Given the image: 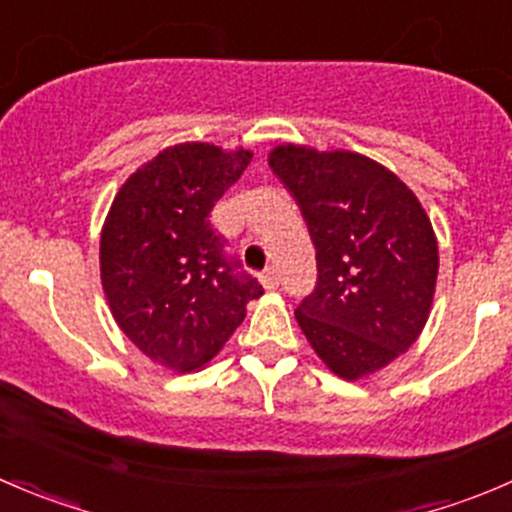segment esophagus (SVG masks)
<instances>
[{
    "label": "esophagus",
    "mask_w": 512,
    "mask_h": 512,
    "mask_svg": "<svg viewBox=\"0 0 512 512\" xmlns=\"http://www.w3.org/2000/svg\"><path fill=\"white\" fill-rule=\"evenodd\" d=\"M260 282H262V287L270 289V292L272 289H277V285H280V275H277L275 267H267V270L260 275Z\"/></svg>",
    "instance_id": "esophagus-1"
}]
</instances>
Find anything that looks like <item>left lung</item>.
I'll list each match as a JSON object with an SVG mask.
<instances>
[{"label": "left lung", "instance_id": "obj_1", "mask_svg": "<svg viewBox=\"0 0 512 512\" xmlns=\"http://www.w3.org/2000/svg\"><path fill=\"white\" fill-rule=\"evenodd\" d=\"M267 160L317 250V287L294 317L329 371L364 379L426 327L438 277L431 220L399 175L361 153L282 143Z\"/></svg>", "mask_w": 512, "mask_h": 512}]
</instances>
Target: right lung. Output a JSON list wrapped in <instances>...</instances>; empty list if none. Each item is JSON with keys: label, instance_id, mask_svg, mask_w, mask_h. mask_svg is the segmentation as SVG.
<instances>
[{"label": "right lung", "instance_id": "obj_1", "mask_svg": "<svg viewBox=\"0 0 512 512\" xmlns=\"http://www.w3.org/2000/svg\"><path fill=\"white\" fill-rule=\"evenodd\" d=\"M252 160L245 148L178 143L143 163L113 198L101 230V285L121 332L178 374L203 369L262 297L227 260L210 210Z\"/></svg>", "mask_w": 512, "mask_h": 512}]
</instances>
